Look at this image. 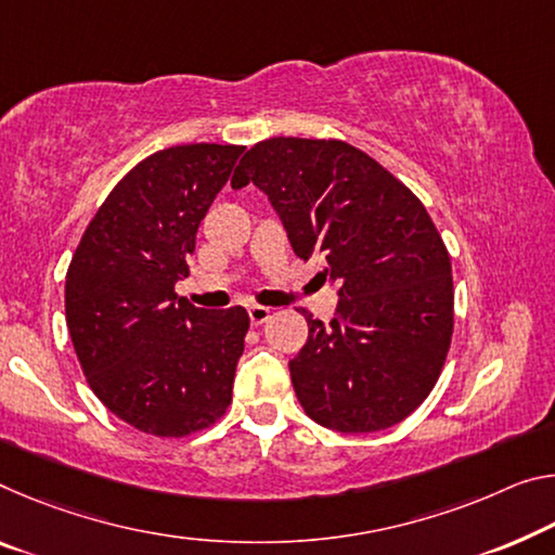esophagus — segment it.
Wrapping results in <instances>:
<instances>
[{"mask_svg":"<svg viewBox=\"0 0 555 555\" xmlns=\"http://www.w3.org/2000/svg\"><path fill=\"white\" fill-rule=\"evenodd\" d=\"M246 313H249V321L254 325H261L271 319V309H267V306H249Z\"/></svg>","mask_w":555,"mask_h":555,"instance_id":"obj_1","label":"esophagus"}]
</instances>
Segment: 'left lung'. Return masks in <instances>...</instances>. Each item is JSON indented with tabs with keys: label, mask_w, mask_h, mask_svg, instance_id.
Instances as JSON below:
<instances>
[{
	"label": "left lung",
	"mask_w": 555,
	"mask_h": 555,
	"mask_svg": "<svg viewBox=\"0 0 555 555\" xmlns=\"http://www.w3.org/2000/svg\"><path fill=\"white\" fill-rule=\"evenodd\" d=\"M269 197L296 257L338 284L328 325L288 360L313 422L358 435L412 415L442 373L454 325L452 263L422 202L343 140L269 138L246 151L232 188Z\"/></svg>",
	"instance_id": "1"
}]
</instances>
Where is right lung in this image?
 I'll return each instance as SVG.
<instances>
[{
    "instance_id": "1",
    "label": "right lung",
    "mask_w": 555,
    "mask_h": 555,
    "mask_svg": "<svg viewBox=\"0 0 555 555\" xmlns=\"http://www.w3.org/2000/svg\"><path fill=\"white\" fill-rule=\"evenodd\" d=\"M242 145H175L138 163L81 236L66 274V325L86 380L140 433L182 437L232 402L249 315L175 294L197 227Z\"/></svg>"
}]
</instances>
